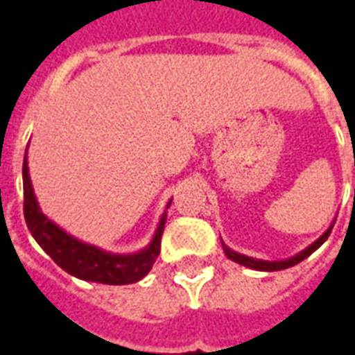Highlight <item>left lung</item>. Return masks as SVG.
I'll use <instances>...</instances> for the list:
<instances>
[{
	"label": "left lung",
	"instance_id": "left-lung-1",
	"mask_svg": "<svg viewBox=\"0 0 355 355\" xmlns=\"http://www.w3.org/2000/svg\"><path fill=\"white\" fill-rule=\"evenodd\" d=\"M333 226H335V220L331 223L327 230L321 234L320 238L312 241L310 245L304 247L302 251H298L297 254H293L289 259H283V261H262V259H254V257H249V254H243V253H238V251H234L230 247L226 245L223 241V249H224V254L230 259V261L238 262L241 266L245 268H251V270H259V272H277V270H285V268H291L298 264V262H302L304 259H308L313 251H318L323 243H325V239L329 238V234L333 230Z\"/></svg>",
	"mask_w": 355,
	"mask_h": 355
}]
</instances>
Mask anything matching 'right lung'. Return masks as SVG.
<instances>
[{"mask_svg":"<svg viewBox=\"0 0 355 355\" xmlns=\"http://www.w3.org/2000/svg\"><path fill=\"white\" fill-rule=\"evenodd\" d=\"M22 182H24V218H26L28 230L34 236L37 245L64 272L83 282L129 285L140 282L152 270V264L157 259L162 247V234L167 220V211H163L154 236L146 247L135 253H112L73 238L72 234H68L64 228H60L43 213L35 198L30 169H28V146L22 163ZM171 201L173 200H169L165 209H169Z\"/></svg>","mask_w":355,"mask_h":355,"instance_id":"add662e5","label":"right lung"}]
</instances>
